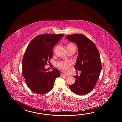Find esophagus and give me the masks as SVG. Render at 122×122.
<instances>
[{
    "mask_svg": "<svg viewBox=\"0 0 122 122\" xmlns=\"http://www.w3.org/2000/svg\"><path fill=\"white\" fill-rule=\"evenodd\" d=\"M61 77H66L67 76V75H65L64 74H61Z\"/></svg>",
    "mask_w": 122,
    "mask_h": 122,
    "instance_id": "34e87169",
    "label": "esophagus"
}]
</instances>
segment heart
I'll return each mask as SVG.
<instances>
[{"label": "heart", "instance_id": "obj_1", "mask_svg": "<svg viewBox=\"0 0 122 122\" xmlns=\"http://www.w3.org/2000/svg\"><path fill=\"white\" fill-rule=\"evenodd\" d=\"M69 45H71V44H69ZM71 63H72L71 61H68V60H65V61H58L57 62V66L63 71L66 72L69 69L70 66L71 65Z\"/></svg>", "mask_w": 122, "mask_h": 122}]
</instances>
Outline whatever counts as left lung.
<instances>
[{
  "instance_id": "1",
  "label": "left lung",
  "mask_w": 122,
  "mask_h": 122,
  "mask_svg": "<svg viewBox=\"0 0 122 122\" xmlns=\"http://www.w3.org/2000/svg\"><path fill=\"white\" fill-rule=\"evenodd\" d=\"M66 38L75 43L78 47L75 68L81 71L79 76H74L75 82L69 88L78 95H86L93 90L99 79L102 70L99 53L93 42L82 34L68 35Z\"/></svg>"
}]
</instances>
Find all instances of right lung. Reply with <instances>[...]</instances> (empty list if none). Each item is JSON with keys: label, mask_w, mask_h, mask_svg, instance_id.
I'll return each mask as SVG.
<instances>
[{"label": "right lung", "mask_w": 122, "mask_h": 122, "mask_svg": "<svg viewBox=\"0 0 122 122\" xmlns=\"http://www.w3.org/2000/svg\"><path fill=\"white\" fill-rule=\"evenodd\" d=\"M64 34H44L36 36L30 43L22 61V74L29 88L35 93L44 94L53 88L59 71L53 68L48 71L44 68L51 58L53 48Z\"/></svg>", "instance_id": "obj_1"}]
</instances>
